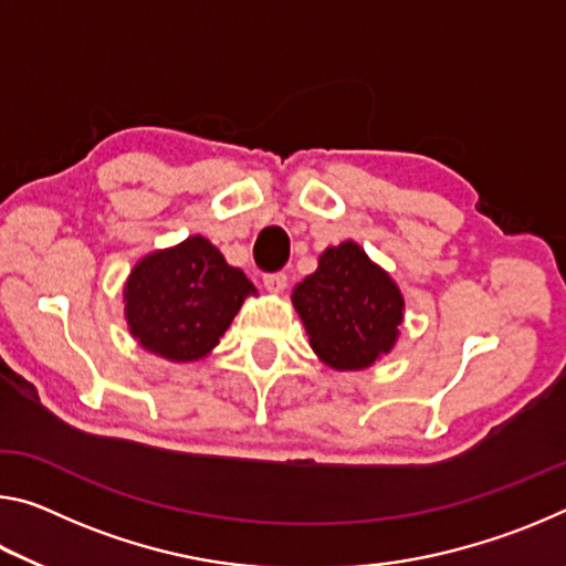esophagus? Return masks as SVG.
<instances>
[{"mask_svg": "<svg viewBox=\"0 0 566 566\" xmlns=\"http://www.w3.org/2000/svg\"><path fill=\"white\" fill-rule=\"evenodd\" d=\"M264 286L270 292H282L286 286V274L284 272H270L264 274Z\"/></svg>", "mask_w": 566, "mask_h": 566, "instance_id": "obj_1", "label": "esophagus"}]
</instances>
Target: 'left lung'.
Segmentation results:
<instances>
[{
    "label": "left lung",
    "mask_w": 566,
    "mask_h": 566,
    "mask_svg": "<svg viewBox=\"0 0 566 566\" xmlns=\"http://www.w3.org/2000/svg\"><path fill=\"white\" fill-rule=\"evenodd\" d=\"M292 302L312 349L334 369H364L387 354L405 310L399 286L354 242L329 247Z\"/></svg>",
    "instance_id": "obj_1"
}]
</instances>
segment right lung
Returning <instances> with one entry per match:
<instances>
[{
    "label": "right lung",
    "instance_id": "obj_1",
    "mask_svg": "<svg viewBox=\"0 0 566 566\" xmlns=\"http://www.w3.org/2000/svg\"><path fill=\"white\" fill-rule=\"evenodd\" d=\"M254 286L229 266L205 237L142 260L124 286L129 332L142 347L171 361H195L212 352Z\"/></svg>",
    "mask_w": 566,
    "mask_h": 566
}]
</instances>
